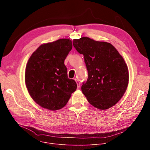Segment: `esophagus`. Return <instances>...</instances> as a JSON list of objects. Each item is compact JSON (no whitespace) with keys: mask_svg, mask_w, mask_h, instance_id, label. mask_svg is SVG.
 <instances>
[{"mask_svg":"<svg viewBox=\"0 0 150 150\" xmlns=\"http://www.w3.org/2000/svg\"><path fill=\"white\" fill-rule=\"evenodd\" d=\"M75 80L76 81V84H77V88H78H78H80V81H78L77 79H75Z\"/></svg>","mask_w":150,"mask_h":150,"instance_id":"34e87169","label":"esophagus"}]
</instances>
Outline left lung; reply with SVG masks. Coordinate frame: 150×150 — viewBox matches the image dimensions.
Segmentation results:
<instances>
[{
    "mask_svg": "<svg viewBox=\"0 0 150 150\" xmlns=\"http://www.w3.org/2000/svg\"><path fill=\"white\" fill-rule=\"evenodd\" d=\"M74 47L83 54L88 77L81 91L89 103L99 109L115 105L127 90L128 67L115 47L88 37L74 39Z\"/></svg>",
    "mask_w": 150,
    "mask_h": 150,
    "instance_id": "8db88e82",
    "label": "left lung"
}]
</instances>
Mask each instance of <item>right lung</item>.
<instances>
[{
    "instance_id": "add662e5",
    "label": "right lung",
    "mask_w": 150,
    "mask_h": 150,
    "mask_svg": "<svg viewBox=\"0 0 150 150\" xmlns=\"http://www.w3.org/2000/svg\"><path fill=\"white\" fill-rule=\"evenodd\" d=\"M72 49L70 39H60L39 46L28 61L27 88L31 98L44 108H62L76 89V83L68 78L64 62Z\"/></svg>"
}]
</instances>
